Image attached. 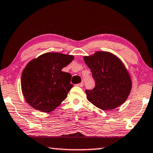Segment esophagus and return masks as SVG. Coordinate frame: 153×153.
I'll return each mask as SVG.
<instances>
[{
  "label": "esophagus",
  "instance_id": "esophagus-1",
  "mask_svg": "<svg viewBox=\"0 0 153 153\" xmlns=\"http://www.w3.org/2000/svg\"><path fill=\"white\" fill-rule=\"evenodd\" d=\"M83 84H84L83 82H81V83L76 84V86H79V87H83Z\"/></svg>",
  "mask_w": 153,
  "mask_h": 153
}]
</instances>
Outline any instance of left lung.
Instances as JSON below:
<instances>
[{
    "label": "left lung",
    "mask_w": 153,
    "mask_h": 153,
    "mask_svg": "<svg viewBox=\"0 0 153 153\" xmlns=\"http://www.w3.org/2000/svg\"><path fill=\"white\" fill-rule=\"evenodd\" d=\"M83 59L95 81L93 89L85 90L88 100L103 110L114 109L124 103L132 82L122 62L106 52H97Z\"/></svg>",
    "instance_id": "left-lung-1"
}]
</instances>
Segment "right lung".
<instances>
[{
	"label": "right lung",
	"mask_w": 153,
	"mask_h": 153,
	"mask_svg": "<svg viewBox=\"0 0 153 153\" xmlns=\"http://www.w3.org/2000/svg\"><path fill=\"white\" fill-rule=\"evenodd\" d=\"M74 59L72 55L45 53L31 61L23 70L21 88L29 105L43 112H50L65 100L74 85L72 75L62 69Z\"/></svg>",
	"instance_id": "1"
}]
</instances>
